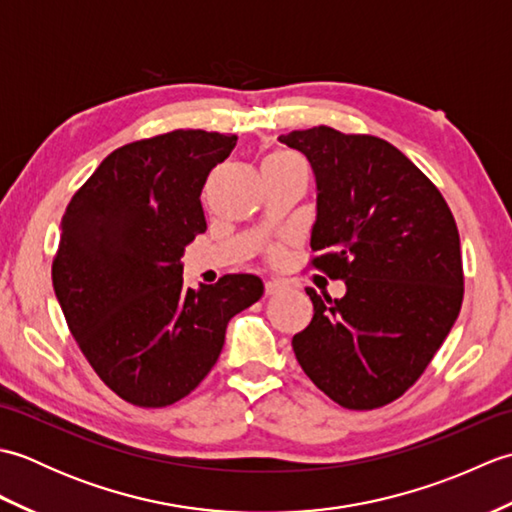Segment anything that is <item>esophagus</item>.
Masks as SVG:
<instances>
[{
    "label": "esophagus",
    "mask_w": 512,
    "mask_h": 512,
    "mask_svg": "<svg viewBox=\"0 0 512 512\" xmlns=\"http://www.w3.org/2000/svg\"><path fill=\"white\" fill-rule=\"evenodd\" d=\"M286 288V284L281 279H268L266 281V295H277V292H281Z\"/></svg>",
    "instance_id": "obj_1"
}]
</instances>
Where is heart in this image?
<instances>
[{"label": "heart", "mask_w": 512, "mask_h": 512, "mask_svg": "<svg viewBox=\"0 0 512 512\" xmlns=\"http://www.w3.org/2000/svg\"><path fill=\"white\" fill-rule=\"evenodd\" d=\"M266 162H286V165H297L301 160L295 154H288V151H277V154L268 156Z\"/></svg>", "instance_id": "obj_1"}]
</instances>
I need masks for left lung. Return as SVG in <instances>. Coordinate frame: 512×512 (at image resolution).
Listing matches in <instances>:
<instances>
[{
    "instance_id": "1",
    "label": "left lung",
    "mask_w": 512,
    "mask_h": 512,
    "mask_svg": "<svg viewBox=\"0 0 512 512\" xmlns=\"http://www.w3.org/2000/svg\"><path fill=\"white\" fill-rule=\"evenodd\" d=\"M317 176L310 266L343 299L306 288L314 317L292 336L308 378L336 405L372 411L416 385L464 299L460 233L440 189L387 140L319 125L279 136Z\"/></svg>"
}]
</instances>
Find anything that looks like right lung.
I'll use <instances>...</instances> for the list:
<instances>
[{
    "mask_svg": "<svg viewBox=\"0 0 512 512\" xmlns=\"http://www.w3.org/2000/svg\"><path fill=\"white\" fill-rule=\"evenodd\" d=\"M235 134L176 129L118 147L72 195L52 286L83 356L116 396L158 409L189 396L226 323L262 299L255 275L184 286L182 253L206 231L200 193Z\"/></svg>",
    "mask_w": 512,
    "mask_h": 512,
    "instance_id": "right-lung-1",
    "label": "right lung"
}]
</instances>
